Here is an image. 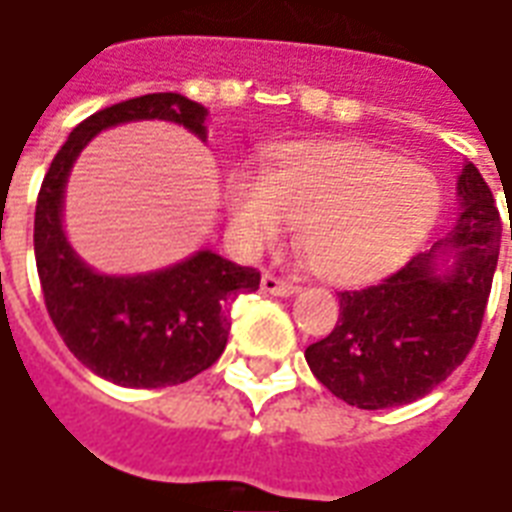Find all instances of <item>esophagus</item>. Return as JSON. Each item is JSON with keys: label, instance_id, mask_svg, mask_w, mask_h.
Segmentation results:
<instances>
[{"label": "esophagus", "instance_id": "obj_1", "mask_svg": "<svg viewBox=\"0 0 512 512\" xmlns=\"http://www.w3.org/2000/svg\"><path fill=\"white\" fill-rule=\"evenodd\" d=\"M261 289L270 294H281V297H286V294H294L297 292V286H294L292 281H286V278H278L275 272H264L261 275Z\"/></svg>", "mask_w": 512, "mask_h": 512}]
</instances>
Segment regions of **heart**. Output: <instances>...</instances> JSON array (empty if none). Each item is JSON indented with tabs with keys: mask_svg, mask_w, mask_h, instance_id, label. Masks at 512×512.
Segmentation results:
<instances>
[{
	"mask_svg": "<svg viewBox=\"0 0 512 512\" xmlns=\"http://www.w3.org/2000/svg\"><path fill=\"white\" fill-rule=\"evenodd\" d=\"M442 190L420 163L357 144H297L264 174L229 185L234 229L248 245H270L292 223L324 278L360 281L412 251L439 215Z\"/></svg>",
	"mask_w": 512,
	"mask_h": 512,
	"instance_id": "b5f03b06",
	"label": "heart"
}]
</instances>
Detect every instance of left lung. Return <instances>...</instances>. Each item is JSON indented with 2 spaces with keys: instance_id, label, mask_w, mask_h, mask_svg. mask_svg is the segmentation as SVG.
<instances>
[{
  "instance_id": "1",
  "label": "left lung",
  "mask_w": 512,
  "mask_h": 512,
  "mask_svg": "<svg viewBox=\"0 0 512 512\" xmlns=\"http://www.w3.org/2000/svg\"><path fill=\"white\" fill-rule=\"evenodd\" d=\"M461 218L450 237L417 253L374 286L338 292L341 319L305 349L313 376L357 409L412 404L445 382L475 346L494 283L502 220L494 193L466 163L458 177ZM512 240V223H510ZM453 250L451 270L435 256Z\"/></svg>"
}]
</instances>
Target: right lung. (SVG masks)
<instances>
[{
	"instance_id": "add662e5",
	"label": "right lung",
	"mask_w": 512,
	"mask_h": 512,
	"mask_svg": "<svg viewBox=\"0 0 512 512\" xmlns=\"http://www.w3.org/2000/svg\"><path fill=\"white\" fill-rule=\"evenodd\" d=\"M204 117L207 108L177 92L103 108L73 128L37 193L35 261L48 316L67 349L119 387H169L215 365L229 341V305L256 292L261 275L212 251L149 275H98L73 253L62 231L67 174L100 130L133 119H169L204 138Z\"/></svg>"
}]
</instances>
